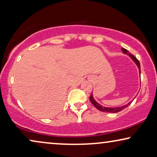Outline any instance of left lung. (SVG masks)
<instances>
[{"instance_id": "8db88e82", "label": "left lung", "mask_w": 157, "mask_h": 157, "mask_svg": "<svg viewBox=\"0 0 157 157\" xmlns=\"http://www.w3.org/2000/svg\"><path fill=\"white\" fill-rule=\"evenodd\" d=\"M122 51H123V53L124 54H127L128 55V56H129L131 59L133 60V61L135 63H136V65L137 66V67L139 68V74H141V69H140V63H139V61L138 60L136 59V58H135V56H134L132 54H131V53L128 52V51L126 50V49L122 48H121ZM136 97H134V98ZM133 99V100H134ZM131 101L130 102H128L127 104L126 105H124V106H118V107H105V106H103L101 105L98 104V103L94 99V96H93V94H91V96H90V101H91V102L93 104V105L94 106L96 107V109H98V110L101 111H103V112H108V113H117V112H119V111H121V110H123L124 109H125L128 106H129L131 104V103L133 101Z\"/></svg>"}]
</instances>
